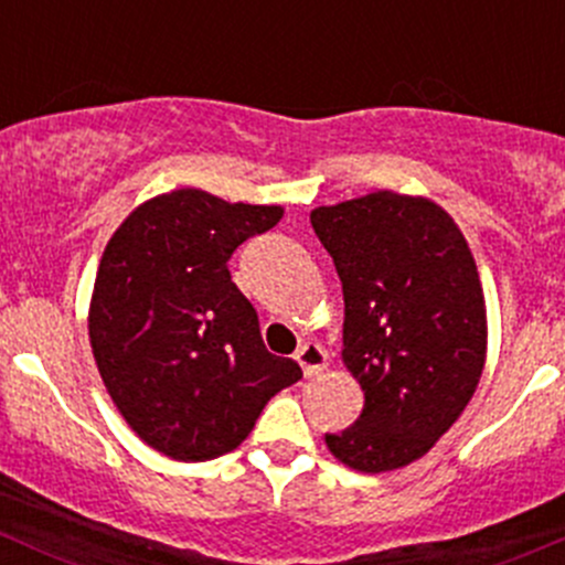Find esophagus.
I'll list each match as a JSON object with an SVG mask.
<instances>
[{
	"instance_id": "esophagus-1",
	"label": "esophagus",
	"mask_w": 565,
	"mask_h": 565,
	"mask_svg": "<svg viewBox=\"0 0 565 565\" xmlns=\"http://www.w3.org/2000/svg\"><path fill=\"white\" fill-rule=\"evenodd\" d=\"M295 361L300 363L306 377H319V374L328 369V352H324V347L317 344V341H306V344H300L298 352H295Z\"/></svg>"
}]
</instances>
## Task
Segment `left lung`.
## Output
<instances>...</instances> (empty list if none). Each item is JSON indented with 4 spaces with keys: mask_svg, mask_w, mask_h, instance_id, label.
<instances>
[{
    "mask_svg": "<svg viewBox=\"0 0 565 565\" xmlns=\"http://www.w3.org/2000/svg\"><path fill=\"white\" fill-rule=\"evenodd\" d=\"M344 289V361L361 418L324 446L341 465L388 472L457 424L487 361V303L470 246L426 196L374 191L311 210Z\"/></svg>",
    "mask_w": 565,
    "mask_h": 565,
    "instance_id": "obj_1",
    "label": "left lung"
}]
</instances>
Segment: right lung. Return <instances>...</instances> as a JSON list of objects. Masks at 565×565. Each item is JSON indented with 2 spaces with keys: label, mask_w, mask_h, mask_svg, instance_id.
Here are the masks:
<instances>
[{
  "label": "right lung",
  "mask_w": 565,
  "mask_h": 565,
  "mask_svg": "<svg viewBox=\"0 0 565 565\" xmlns=\"http://www.w3.org/2000/svg\"><path fill=\"white\" fill-rule=\"evenodd\" d=\"M281 215L278 204L177 188L139 204L106 243L89 344L119 415L163 457L235 451L265 404L303 377L298 363L265 350L226 265Z\"/></svg>",
  "instance_id": "right-lung-1"
}]
</instances>
